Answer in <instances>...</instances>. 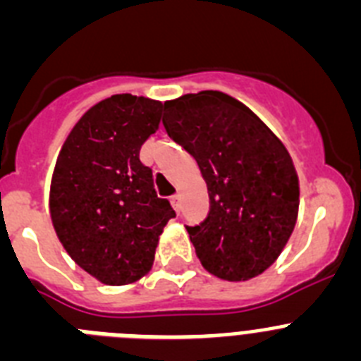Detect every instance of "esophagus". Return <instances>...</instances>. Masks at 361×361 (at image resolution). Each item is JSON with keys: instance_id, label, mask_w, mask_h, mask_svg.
<instances>
[{"instance_id": "1", "label": "esophagus", "mask_w": 361, "mask_h": 361, "mask_svg": "<svg viewBox=\"0 0 361 361\" xmlns=\"http://www.w3.org/2000/svg\"><path fill=\"white\" fill-rule=\"evenodd\" d=\"M171 206H173V208H175V212H180V195H173V197H171Z\"/></svg>"}]
</instances>
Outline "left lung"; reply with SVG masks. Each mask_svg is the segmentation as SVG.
<instances>
[{"label":"left lung","instance_id":"left-lung-1","mask_svg":"<svg viewBox=\"0 0 361 361\" xmlns=\"http://www.w3.org/2000/svg\"><path fill=\"white\" fill-rule=\"evenodd\" d=\"M162 124L208 184V216L186 226L202 266L229 282L264 273L298 216V175L286 146L245 104L216 90L166 101Z\"/></svg>","mask_w":361,"mask_h":361}]
</instances>
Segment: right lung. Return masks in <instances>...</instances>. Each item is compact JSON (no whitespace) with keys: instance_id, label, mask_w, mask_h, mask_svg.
I'll return each mask as SVG.
<instances>
[{"instance_id":"right-lung-1","label":"right lung","mask_w":361,"mask_h":361,"mask_svg":"<svg viewBox=\"0 0 361 361\" xmlns=\"http://www.w3.org/2000/svg\"><path fill=\"white\" fill-rule=\"evenodd\" d=\"M161 111L155 99H103L75 123L54 168L49 206L57 238L106 286L132 283L152 269L159 237L175 216L139 159Z\"/></svg>"}]
</instances>
